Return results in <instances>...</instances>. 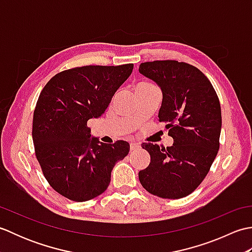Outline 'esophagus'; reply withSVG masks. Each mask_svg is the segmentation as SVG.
I'll list each match as a JSON object with an SVG mask.
<instances>
[{"instance_id":"esophagus-1","label":"esophagus","mask_w":252,"mask_h":252,"mask_svg":"<svg viewBox=\"0 0 252 252\" xmlns=\"http://www.w3.org/2000/svg\"><path fill=\"white\" fill-rule=\"evenodd\" d=\"M140 148H141L140 144H137V143H135V142L130 143V151H131V152H136V151H138V149H140Z\"/></svg>"}]
</instances>
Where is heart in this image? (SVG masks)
Returning a JSON list of instances; mask_svg holds the SVG:
<instances>
[{"instance_id":"heart-1","label":"heart","mask_w":252,"mask_h":252,"mask_svg":"<svg viewBox=\"0 0 252 252\" xmlns=\"http://www.w3.org/2000/svg\"><path fill=\"white\" fill-rule=\"evenodd\" d=\"M156 89H158L157 85L153 83L152 81H147V80H142V81H138L135 84V93L147 92V91H152Z\"/></svg>"}]
</instances>
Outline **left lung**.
<instances>
[{"mask_svg":"<svg viewBox=\"0 0 252 252\" xmlns=\"http://www.w3.org/2000/svg\"><path fill=\"white\" fill-rule=\"evenodd\" d=\"M138 70L162 91L158 118L167 123L173 145L143 143L151 163L138 172L148 192L168 199L191 194L206 178L220 148L221 105L211 82L199 69L178 61L142 63Z\"/></svg>","mask_w":252,"mask_h":252,"instance_id":"1","label":"left lung"}]
</instances>
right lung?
<instances>
[{"mask_svg":"<svg viewBox=\"0 0 252 252\" xmlns=\"http://www.w3.org/2000/svg\"><path fill=\"white\" fill-rule=\"evenodd\" d=\"M133 66L67 69L41 91L32 121L35 157L52 189L67 199L82 202L103 194L115 164L129 154L125 141L91 138L88 121L104 114Z\"/></svg>","mask_w":252,"mask_h":252,"instance_id":"1","label":"right lung"}]
</instances>
